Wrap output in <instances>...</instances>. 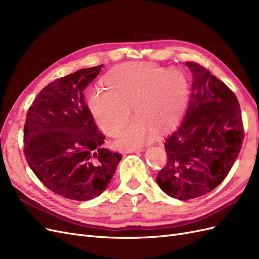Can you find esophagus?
I'll list each match as a JSON object with an SVG mask.
<instances>
[{
    "mask_svg": "<svg viewBox=\"0 0 259 259\" xmlns=\"http://www.w3.org/2000/svg\"><path fill=\"white\" fill-rule=\"evenodd\" d=\"M143 150H144V148L139 147V148H132V149H127L126 152H140V151H143Z\"/></svg>",
    "mask_w": 259,
    "mask_h": 259,
    "instance_id": "obj_1",
    "label": "esophagus"
}]
</instances>
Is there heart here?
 <instances>
[{
    "label": "heart",
    "mask_w": 259,
    "mask_h": 259,
    "mask_svg": "<svg viewBox=\"0 0 259 259\" xmlns=\"http://www.w3.org/2000/svg\"><path fill=\"white\" fill-rule=\"evenodd\" d=\"M106 90L95 89L89 106L98 126L114 136L131 119L133 106L136 120L125 128L117 145L130 148L156 136L177 120L184 106L186 81L176 71L149 62H126L113 68L103 80Z\"/></svg>",
    "instance_id": "obj_1"
}]
</instances>
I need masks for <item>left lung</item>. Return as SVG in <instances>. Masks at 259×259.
I'll return each mask as SVG.
<instances>
[{
    "instance_id": "1",
    "label": "left lung",
    "mask_w": 259,
    "mask_h": 259,
    "mask_svg": "<svg viewBox=\"0 0 259 259\" xmlns=\"http://www.w3.org/2000/svg\"><path fill=\"white\" fill-rule=\"evenodd\" d=\"M193 73L184 119L165 139L167 163L156 176L161 189L186 201L222 184L236 162L244 139L237 96L207 69L187 61Z\"/></svg>"
}]
</instances>
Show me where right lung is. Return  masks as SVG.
I'll use <instances>...</instances> for the list:
<instances>
[{
  "label": "right lung",
  "instance_id": "right-lung-1",
  "mask_svg": "<svg viewBox=\"0 0 259 259\" xmlns=\"http://www.w3.org/2000/svg\"><path fill=\"white\" fill-rule=\"evenodd\" d=\"M103 65L59 77L37 94L23 127V153L50 190L69 200L89 201L110 184L122 155L100 147L84 90Z\"/></svg>",
  "mask_w": 259,
  "mask_h": 259
}]
</instances>
